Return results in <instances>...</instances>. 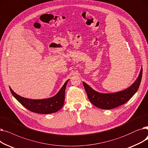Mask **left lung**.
<instances>
[{"label": "left lung", "instance_id": "8db88e82", "mask_svg": "<svg viewBox=\"0 0 148 148\" xmlns=\"http://www.w3.org/2000/svg\"><path fill=\"white\" fill-rule=\"evenodd\" d=\"M142 71V68L138 78L130 87L116 93H102L91 88L86 82H83V85L91 103L103 110H110L125 103L137 92L141 82Z\"/></svg>", "mask_w": 148, "mask_h": 148}]
</instances>
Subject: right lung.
Listing matches in <instances>:
<instances>
[{"mask_svg": "<svg viewBox=\"0 0 148 148\" xmlns=\"http://www.w3.org/2000/svg\"><path fill=\"white\" fill-rule=\"evenodd\" d=\"M69 80L66 81L57 95L43 99H27L16 94L11 87L10 89L13 96L26 108L34 112L47 114L57 112L62 107L65 99L66 88Z\"/></svg>", "mask_w": 148, "mask_h": 148, "instance_id": "obj_1", "label": "right lung"}]
</instances>
